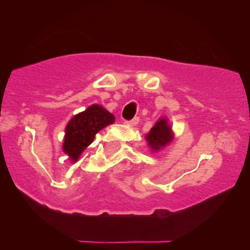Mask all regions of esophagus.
<instances>
[{"label":"esophagus","instance_id":"1","mask_svg":"<svg viewBox=\"0 0 250 250\" xmlns=\"http://www.w3.org/2000/svg\"><path fill=\"white\" fill-rule=\"evenodd\" d=\"M139 121H140L139 117H134V119L129 120V121H125V123H127L129 125H136L137 123H139Z\"/></svg>","mask_w":250,"mask_h":250}]
</instances>
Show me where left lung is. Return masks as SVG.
<instances>
[{
	"mask_svg": "<svg viewBox=\"0 0 250 250\" xmlns=\"http://www.w3.org/2000/svg\"><path fill=\"white\" fill-rule=\"evenodd\" d=\"M146 139H147L149 146L154 151H157L166 147L173 139L171 128L168 125L167 120L162 119L155 123V125L151 128L150 133L147 135Z\"/></svg>",
	"mask_w": 250,
	"mask_h": 250,
	"instance_id": "obj_1",
	"label": "left lung"
}]
</instances>
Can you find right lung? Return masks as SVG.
<instances>
[{
	"instance_id": "1",
	"label": "right lung",
	"mask_w": 250,
	"mask_h": 250,
	"mask_svg": "<svg viewBox=\"0 0 250 250\" xmlns=\"http://www.w3.org/2000/svg\"><path fill=\"white\" fill-rule=\"evenodd\" d=\"M114 121L115 117L113 114L101 105H90L85 111L74 116L68 123L63 150L75 161L80 154L94 141L95 135Z\"/></svg>"
}]
</instances>
